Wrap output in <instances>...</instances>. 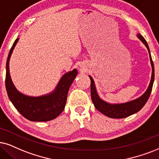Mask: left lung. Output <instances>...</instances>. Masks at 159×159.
Instances as JSON below:
<instances>
[{
    "mask_svg": "<svg viewBox=\"0 0 159 159\" xmlns=\"http://www.w3.org/2000/svg\"><path fill=\"white\" fill-rule=\"evenodd\" d=\"M137 37L142 40V42L143 43L145 46L148 48V52L150 53V49L148 47V43H147L146 40L144 39V38L142 36L139 34ZM150 63L152 65V77L151 80H150V85L148 86L147 91L144 92L143 95H142L141 97L137 98L136 100H134L133 101L128 102L126 103H122V104H109L106 102L102 100L100 98L98 97L97 92H96L95 86H94V83L93 79L91 76H89L90 80H91V97L92 100L93 102L94 107H95L98 111L101 112L102 114H105L108 117L111 118H116V119H119V118H125L127 117L128 116L132 115V114L136 113L139 111L140 109H142V108L145 105V103L148 101V100L149 99V97L151 93L152 89V85H153V81H154V65L153 62H152L151 56L150 53Z\"/></svg>",
    "mask_w": 159,
    "mask_h": 159,
    "instance_id": "1",
    "label": "left lung"
}]
</instances>
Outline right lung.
Wrapping results in <instances>:
<instances>
[{"instance_id": "1", "label": "right lung", "mask_w": 159, "mask_h": 159, "mask_svg": "<svg viewBox=\"0 0 159 159\" xmlns=\"http://www.w3.org/2000/svg\"><path fill=\"white\" fill-rule=\"evenodd\" d=\"M19 38H17L10 49L7 61L6 89L8 96L16 109L24 117L31 121L46 122L55 119L63 111L70 86L77 75V70L65 74L55 91L42 97H29L20 93L15 89L9 74V59Z\"/></svg>"}]
</instances>
